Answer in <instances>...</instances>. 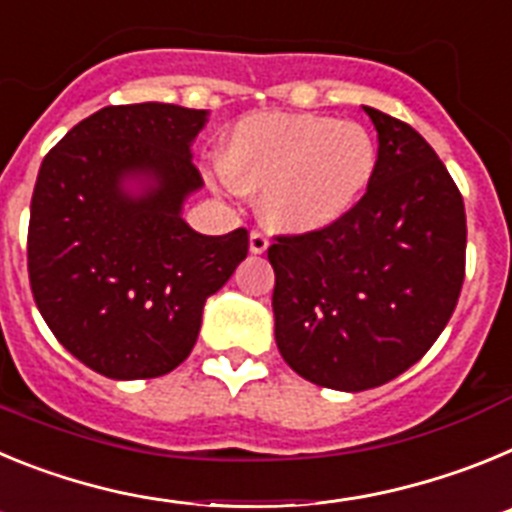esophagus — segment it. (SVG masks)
I'll return each mask as SVG.
<instances>
[{
  "mask_svg": "<svg viewBox=\"0 0 512 512\" xmlns=\"http://www.w3.org/2000/svg\"><path fill=\"white\" fill-rule=\"evenodd\" d=\"M269 248V238L261 230H251V253H264Z\"/></svg>",
  "mask_w": 512,
  "mask_h": 512,
  "instance_id": "34e87169",
  "label": "esophagus"
}]
</instances>
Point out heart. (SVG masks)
<instances>
[{
  "label": "heart",
  "instance_id": "heart-1",
  "mask_svg": "<svg viewBox=\"0 0 512 512\" xmlns=\"http://www.w3.org/2000/svg\"><path fill=\"white\" fill-rule=\"evenodd\" d=\"M220 169L235 189L261 192L274 228L312 233L359 205L377 171V146L359 122L253 112L225 135Z\"/></svg>",
  "mask_w": 512,
  "mask_h": 512
}]
</instances>
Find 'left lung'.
<instances>
[{"label": "left lung", "mask_w": 512, "mask_h": 512, "mask_svg": "<svg viewBox=\"0 0 512 512\" xmlns=\"http://www.w3.org/2000/svg\"><path fill=\"white\" fill-rule=\"evenodd\" d=\"M364 112L379 151L359 205L269 246L279 354L307 382L343 392L387 384L423 359L467 266V212L441 158L408 122Z\"/></svg>", "instance_id": "obj_1"}]
</instances>
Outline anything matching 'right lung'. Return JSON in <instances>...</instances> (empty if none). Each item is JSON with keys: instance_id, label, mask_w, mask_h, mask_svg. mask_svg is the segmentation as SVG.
<instances>
[{"instance_id": "right-lung-1", "label": "right lung", "mask_w": 512, "mask_h": 512, "mask_svg": "<svg viewBox=\"0 0 512 512\" xmlns=\"http://www.w3.org/2000/svg\"><path fill=\"white\" fill-rule=\"evenodd\" d=\"M207 110L110 104L69 130L38 171L27 274L71 356L110 379L164 377L192 354L202 307L248 256V230L194 233L182 202L202 187L189 146ZM130 175L154 184L133 198Z\"/></svg>"}]
</instances>
